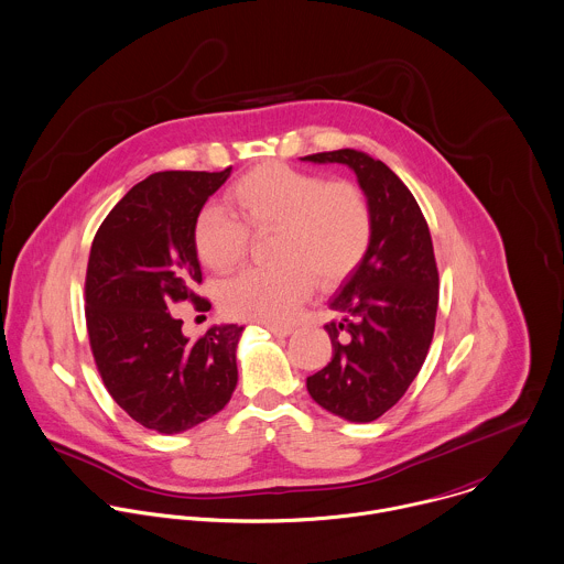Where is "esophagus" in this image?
<instances>
[{"label": "esophagus", "instance_id": "obj_1", "mask_svg": "<svg viewBox=\"0 0 564 564\" xmlns=\"http://www.w3.org/2000/svg\"><path fill=\"white\" fill-rule=\"evenodd\" d=\"M265 329L270 332V334H274V336H281V338H285V336H290L294 329L292 327H288V325H265Z\"/></svg>", "mask_w": 564, "mask_h": 564}]
</instances>
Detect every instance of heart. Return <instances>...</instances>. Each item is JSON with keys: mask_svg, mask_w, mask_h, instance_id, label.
Masks as SVG:
<instances>
[{"mask_svg": "<svg viewBox=\"0 0 564 564\" xmlns=\"http://www.w3.org/2000/svg\"><path fill=\"white\" fill-rule=\"evenodd\" d=\"M228 202L250 228H276L272 254L279 263L246 268L219 288L224 312L241 321L288 323L314 279L327 285L360 263L373 232L369 202L356 184L279 162L241 175ZM245 225L224 206H206L193 230L202 263L215 272L232 270L248 248Z\"/></svg>", "mask_w": 564, "mask_h": 564, "instance_id": "1", "label": "heart"}]
</instances>
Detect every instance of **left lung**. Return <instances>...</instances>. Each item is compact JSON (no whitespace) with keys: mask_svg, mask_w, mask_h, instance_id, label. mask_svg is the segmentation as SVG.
<instances>
[{"mask_svg":"<svg viewBox=\"0 0 564 564\" xmlns=\"http://www.w3.org/2000/svg\"><path fill=\"white\" fill-rule=\"evenodd\" d=\"M301 160L349 166L371 208L369 248L329 301L332 360L307 378L316 404L367 424L400 402L426 360L440 301L433 239L413 193L382 160L356 149Z\"/></svg>","mask_w":564,"mask_h":564,"instance_id":"8db88e82","label":"left lung"}]
</instances>
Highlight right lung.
I'll return each instance as SVG.
<instances>
[{"mask_svg":"<svg viewBox=\"0 0 564 564\" xmlns=\"http://www.w3.org/2000/svg\"><path fill=\"white\" fill-rule=\"evenodd\" d=\"M160 171L138 182L100 224L87 261L85 318L98 373L113 402L144 429L184 433L217 415L237 387L239 325L188 340L173 305L202 301L195 221L230 177Z\"/></svg>","mask_w":564,"mask_h":564,"instance_id":"obj_1","label":"right lung"}]
</instances>
